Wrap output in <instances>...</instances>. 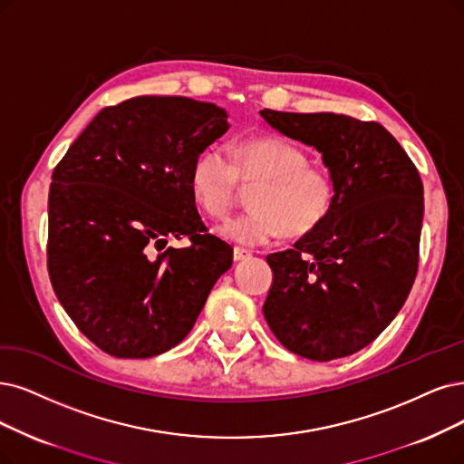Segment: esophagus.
Returning <instances> with one entry per match:
<instances>
[{
  "mask_svg": "<svg viewBox=\"0 0 464 464\" xmlns=\"http://www.w3.org/2000/svg\"><path fill=\"white\" fill-rule=\"evenodd\" d=\"M250 256H252L250 250H245V248H241V246H235V248H233V260H235V262L248 260Z\"/></svg>",
  "mask_w": 464,
  "mask_h": 464,
  "instance_id": "obj_1",
  "label": "esophagus"
}]
</instances>
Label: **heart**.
<instances>
[{
    "instance_id": "heart-1",
    "label": "heart",
    "mask_w": 464,
    "mask_h": 464,
    "mask_svg": "<svg viewBox=\"0 0 464 464\" xmlns=\"http://www.w3.org/2000/svg\"><path fill=\"white\" fill-rule=\"evenodd\" d=\"M252 185V210L227 219L219 233L243 246L271 243L281 233L304 237L317 229L336 200V179L329 168L307 164V154L281 137H252L233 149L202 150L191 168V191L200 208L223 218L233 208L238 188Z\"/></svg>"
}]
</instances>
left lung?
Masks as SVG:
<instances>
[{
  "label": "left lung",
  "instance_id": "8db88e82",
  "mask_svg": "<svg viewBox=\"0 0 464 464\" xmlns=\"http://www.w3.org/2000/svg\"><path fill=\"white\" fill-rule=\"evenodd\" d=\"M283 135L315 147L336 179V200L317 229L267 256L264 304L271 333L312 362L369 346L405 304L419 269L422 181L379 122L333 112L260 111Z\"/></svg>",
  "mask_w": 464,
  "mask_h": 464
}]
</instances>
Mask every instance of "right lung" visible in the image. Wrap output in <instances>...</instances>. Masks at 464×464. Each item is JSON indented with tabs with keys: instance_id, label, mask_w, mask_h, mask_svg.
I'll return each mask as SVG.
<instances>
[{
	"instance_id": "1",
	"label": "right lung",
	"mask_w": 464,
	"mask_h": 464,
	"mask_svg": "<svg viewBox=\"0 0 464 464\" xmlns=\"http://www.w3.org/2000/svg\"><path fill=\"white\" fill-rule=\"evenodd\" d=\"M227 114L187 97L102 109L53 169L47 271L82 334L109 355L145 359L193 329L233 250L210 235L191 191L198 154ZM187 236L185 249L166 247Z\"/></svg>"
}]
</instances>
